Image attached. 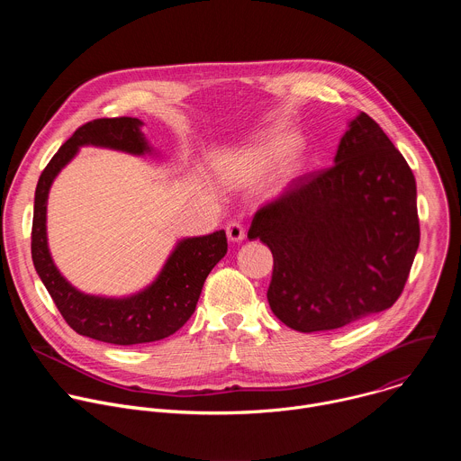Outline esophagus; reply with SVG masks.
Wrapping results in <instances>:
<instances>
[{"mask_svg": "<svg viewBox=\"0 0 461 461\" xmlns=\"http://www.w3.org/2000/svg\"><path fill=\"white\" fill-rule=\"evenodd\" d=\"M226 235H228V239H230L231 242H242L244 237H246L244 228H242V224H239V222H230V224L226 226Z\"/></svg>", "mask_w": 461, "mask_h": 461, "instance_id": "obj_1", "label": "esophagus"}]
</instances>
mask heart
<instances>
[{
    "label": "heart",
    "instance_id": "1",
    "mask_svg": "<svg viewBox=\"0 0 461 461\" xmlns=\"http://www.w3.org/2000/svg\"><path fill=\"white\" fill-rule=\"evenodd\" d=\"M295 144L297 140L292 133H286V131H274V133H270L257 148H253L248 153L246 162L257 171H268L276 167L279 162H283L294 151ZM301 169L303 160L299 158V155H292L285 164V173L288 176L299 175Z\"/></svg>",
    "mask_w": 461,
    "mask_h": 461
}]
</instances>
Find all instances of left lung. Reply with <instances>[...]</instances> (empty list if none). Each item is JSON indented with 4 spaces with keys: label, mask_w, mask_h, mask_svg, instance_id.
<instances>
[{
    "label": "left lung",
    "mask_w": 461,
    "mask_h": 461,
    "mask_svg": "<svg viewBox=\"0 0 461 461\" xmlns=\"http://www.w3.org/2000/svg\"><path fill=\"white\" fill-rule=\"evenodd\" d=\"M248 239L272 249V312L297 332L334 330L402 295L420 246L416 178L384 131L359 113L334 166L260 208Z\"/></svg>",
    "instance_id": "left-lung-1"
}]
</instances>
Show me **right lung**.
I'll use <instances>...</instances> for the list:
<instances>
[{
	"label": "right lung",
	"mask_w": 461,
	"mask_h": 461,
	"mask_svg": "<svg viewBox=\"0 0 461 461\" xmlns=\"http://www.w3.org/2000/svg\"><path fill=\"white\" fill-rule=\"evenodd\" d=\"M142 125V120L131 116L87 122L50 158L34 194L31 249L36 274L75 332L111 345H142L173 336L193 315L206 277L228 251L224 230L184 237L176 240L155 281L125 297L84 294L59 274L47 242V201L54 178L86 146L135 157L158 155L146 140Z\"/></svg>",
	"instance_id": "obj_1"
}]
</instances>
